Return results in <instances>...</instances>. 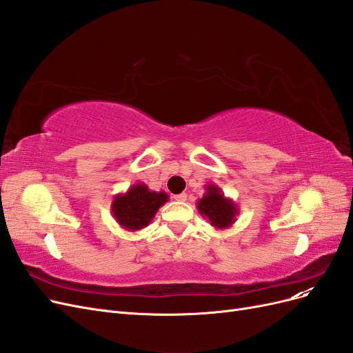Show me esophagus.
I'll return each instance as SVG.
<instances>
[{"mask_svg":"<svg viewBox=\"0 0 353 353\" xmlns=\"http://www.w3.org/2000/svg\"><path fill=\"white\" fill-rule=\"evenodd\" d=\"M174 199L176 201H185L187 200V193H179V194H175Z\"/></svg>","mask_w":353,"mask_h":353,"instance_id":"obj_1","label":"esophagus"}]
</instances>
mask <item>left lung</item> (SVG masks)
<instances>
[{"label": "left lung", "instance_id": "8db88e82", "mask_svg": "<svg viewBox=\"0 0 353 353\" xmlns=\"http://www.w3.org/2000/svg\"><path fill=\"white\" fill-rule=\"evenodd\" d=\"M206 193L197 200V210L216 230H227L237 221L239 208L236 201L225 197L216 184H208Z\"/></svg>", "mask_w": 353, "mask_h": 353}]
</instances>
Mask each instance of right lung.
<instances>
[{"instance_id": "obj_1", "label": "right lung", "mask_w": 353, "mask_h": 353, "mask_svg": "<svg viewBox=\"0 0 353 353\" xmlns=\"http://www.w3.org/2000/svg\"><path fill=\"white\" fill-rule=\"evenodd\" d=\"M169 200L165 191H152L145 184L131 185L113 197L112 215L126 231H140L150 225L157 210Z\"/></svg>"}]
</instances>
